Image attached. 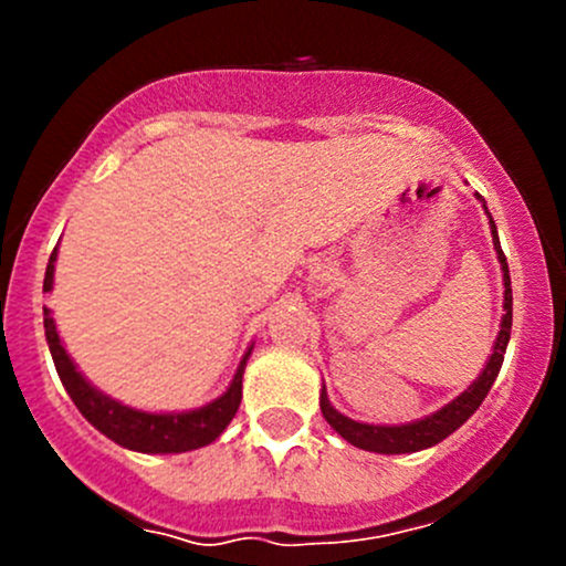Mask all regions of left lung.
<instances>
[{
    "mask_svg": "<svg viewBox=\"0 0 566 566\" xmlns=\"http://www.w3.org/2000/svg\"><path fill=\"white\" fill-rule=\"evenodd\" d=\"M476 199L482 202L484 213H488L484 199L479 197V193ZM488 219H490V235H493V249L501 265V282H504V315H501L499 336H495L493 342V353H490L488 361H484L482 373H479L476 380H473L465 391H460L452 402L432 410L430 416L405 421V424H367V421L350 419V416L339 413V410L331 405L328 391H325V384H323V389H319V410H323L325 421H328V424L334 427L347 443L364 449V452H378V454L421 452V449H430L436 447V443H441L443 438H449L458 427L465 424V421L476 413V408L482 405V399L488 397V391L493 389L501 364H504V353H506V345H510V334H512V279H510L506 256L504 251H501L499 230H495L493 216L488 213Z\"/></svg>",
    "mask_w": 566,
    "mask_h": 566,
    "instance_id": "left-lung-1",
    "label": "left lung"
}]
</instances>
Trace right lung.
<instances>
[{"mask_svg": "<svg viewBox=\"0 0 566 566\" xmlns=\"http://www.w3.org/2000/svg\"><path fill=\"white\" fill-rule=\"evenodd\" d=\"M54 265H56V249L51 251L49 265H45L43 293L54 290ZM43 328L45 342H49L51 358H54L56 375H60L62 386L71 394L73 405L82 410L84 419L104 432L108 441L117 447L130 449V452L142 454H180L191 452V449H202L213 443L232 416L241 408L243 397V373H247V361L254 350V342L243 353L241 364H238L235 375H232L230 386L219 394L216 399L205 402L202 408L191 410H139L130 405L119 402L112 394L101 391L87 380V375L76 367L71 353L65 350L56 331L54 317H51L49 306H43Z\"/></svg>", "mask_w": 566, "mask_h": 566, "instance_id": "add662e5", "label": "right lung"}]
</instances>
